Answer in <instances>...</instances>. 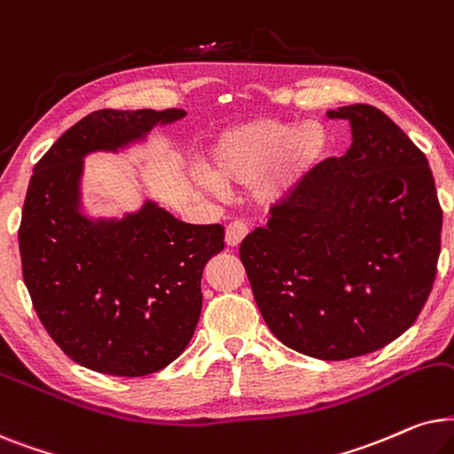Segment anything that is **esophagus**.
Here are the masks:
<instances>
[{
    "label": "esophagus",
    "instance_id": "obj_1",
    "mask_svg": "<svg viewBox=\"0 0 454 454\" xmlns=\"http://www.w3.org/2000/svg\"><path fill=\"white\" fill-rule=\"evenodd\" d=\"M247 232H249V228H247L243 222H231L226 226V245L239 247L247 237Z\"/></svg>",
    "mask_w": 454,
    "mask_h": 454
}]
</instances>
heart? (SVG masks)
<instances>
[{"label": "heart", "instance_id": "obj_1", "mask_svg": "<svg viewBox=\"0 0 454 454\" xmlns=\"http://www.w3.org/2000/svg\"><path fill=\"white\" fill-rule=\"evenodd\" d=\"M325 149V135L316 122L288 124L255 118L223 130L207 155L209 174L199 183L207 189L247 186L251 203L276 209L297 192Z\"/></svg>", "mask_w": 454, "mask_h": 454}]
</instances>
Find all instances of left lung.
<instances>
[{"label": "left lung", "mask_w": 454, "mask_h": 454, "mask_svg": "<svg viewBox=\"0 0 454 454\" xmlns=\"http://www.w3.org/2000/svg\"><path fill=\"white\" fill-rule=\"evenodd\" d=\"M340 160L319 164L240 245L253 297L278 340L307 357L373 353L407 332L436 278L442 232L426 155L373 106Z\"/></svg>", "instance_id": "1"}]
</instances>
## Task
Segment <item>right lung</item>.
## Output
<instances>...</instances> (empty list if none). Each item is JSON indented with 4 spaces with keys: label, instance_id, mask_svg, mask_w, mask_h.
<instances>
[{
    "label": "right lung",
    "instance_id": "obj_1",
    "mask_svg": "<svg viewBox=\"0 0 454 454\" xmlns=\"http://www.w3.org/2000/svg\"><path fill=\"white\" fill-rule=\"evenodd\" d=\"M184 110H99L64 132L30 176L18 231L35 311L72 361L107 376L164 370L201 316L205 263L223 249L220 223L180 222L145 197L132 211L90 214L84 160L143 147Z\"/></svg>",
    "mask_w": 454,
    "mask_h": 454
}]
</instances>
